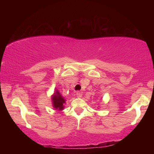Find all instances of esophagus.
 I'll return each instance as SVG.
<instances>
[{
  "label": "esophagus",
  "mask_w": 154,
  "mask_h": 154,
  "mask_svg": "<svg viewBox=\"0 0 154 154\" xmlns=\"http://www.w3.org/2000/svg\"><path fill=\"white\" fill-rule=\"evenodd\" d=\"M76 94H77V96L78 98H82V95H83V93L82 92H77Z\"/></svg>",
  "instance_id": "esophagus-1"
}]
</instances>
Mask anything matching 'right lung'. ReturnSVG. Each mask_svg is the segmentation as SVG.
<instances>
[{
	"mask_svg": "<svg viewBox=\"0 0 154 154\" xmlns=\"http://www.w3.org/2000/svg\"><path fill=\"white\" fill-rule=\"evenodd\" d=\"M51 102L52 106L55 110L62 111L64 109L66 99L60 94L59 91L56 88L55 92L51 95Z\"/></svg>",
	"mask_w": 154,
	"mask_h": 154,
	"instance_id": "right-lung-1",
	"label": "right lung"
}]
</instances>
